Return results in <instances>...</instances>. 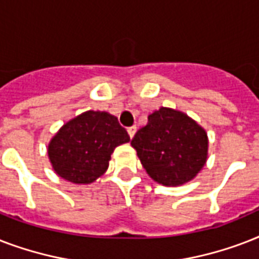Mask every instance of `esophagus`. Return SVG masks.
<instances>
[{
    "label": "esophagus",
    "instance_id": "esophagus-1",
    "mask_svg": "<svg viewBox=\"0 0 259 259\" xmlns=\"http://www.w3.org/2000/svg\"><path fill=\"white\" fill-rule=\"evenodd\" d=\"M136 132H137V127H136V126H132V127H129V129H127V133H129L130 138L134 137V134H136Z\"/></svg>",
    "mask_w": 259,
    "mask_h": 259
}]
</instances>
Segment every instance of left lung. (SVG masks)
I'll return each instance as SVG.
<instances>
[{"label":"left lung","instance_id":"left-lung-1","mask_svg":"<svg viewBox=\"0 0 259 259\" xmlns=\"http://www.w3.org/2000/svg\"><path fill=\"white\" fill-rule=\"evenodd\" d=\"M132 146L146 173L165 187L193 180L208 158L207 132L185 113L170 107L150 113Z\"/></svg>","mask_w":259,"mask_h":259}]
</instances>
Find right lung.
<instances>
[{
    "label": "right lung",
    "mask_w": 259,
    "mask_h": 259,
    "mask_svg": "<svg viewBox=\"0 0 259 259\" xmlns=\"http://www.w3.org/2000/svg\"><path fill=\"white\" fill-rule=\"evenodd\" d=\"M129 141L115 115L89 110L66 122L51 138L48 158L59 177L91 184L105 175L114 149Z\"/></svg>",
    "instance_id": "add662e5"
}]
</instances>
